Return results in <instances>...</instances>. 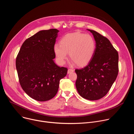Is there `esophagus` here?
Segmentation results:
<instances>
[{
  "mask_svg": "<svg viewBox=\"0 0 134 134\" xmlns=\"http://www.w3.org/2000/svg\"><path fill=\"white\" fill-rule=\"evenodd\" d=\"M73 71H74V70H73L72 69H69L68 70L67 73H68V74H70V73H71V72H73Z\"/></svg>",
  "mask_w": 134,
  "mask_h": 134,
  "instance_id": "1",
  "label": "esophagus"
}]
</instances>
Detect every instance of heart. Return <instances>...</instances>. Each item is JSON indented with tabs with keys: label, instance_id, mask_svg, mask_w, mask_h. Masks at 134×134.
I'll return each mask as SVG.
<instances>
[{
	"label": "heart",
	"instance_id": "b5f03b06",
	"mask_svg": "<svg viewBox=\"0 0 134 134\" xmlns=\"http://www.w3.org/2000/svg\"><path fill=\"white\" fill-rule=\"evenodd\" d=\"M60 44L55 43L53 51L58 62L65 64L69 54L70 59L79 66L87 64L94 54L96 43L92 36L88 34L74 32L65 35Z\"/></svg>",
	"mask_w": 134,
	"mask_h": 134
}]
</instances>
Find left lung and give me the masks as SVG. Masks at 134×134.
<instances>
[{
	"mask_svg": "<svg viewBox=\"0 0 134 134\" xmlns=\"http://www.w3.org/2000/svg\"><path fill=\"white\" fill-rule=\"evenodd\" d=\"M90 31L96 43L91 60L84 67L76 69V87L81 96L94 101L107 94L118 74V53L107 37L97 32Z\"/></svg>",
	"mask_w": 134,
	"mask_h": 134,
	"instance_id": "obj_1",
	"label": "left lung"
}]
</instances>
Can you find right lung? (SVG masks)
I'll return each mask as SVG.
<instances>
[{
  "mask_svg": "<svg viewBox=\"0 0 134 134\" xmlns=\"http://www.w3.org/2000/svg\"><path fill=\"white\" fill-rule=\"evenodd\" d=\"M59 30L38 32L23 43L16 60L20 85L31 98L38 101L52 99L67 68L57 66L53 60V46Z\"/></svg>",
  "mask_w": 134,
  "mask_h": 134,
  "instance_id": "1",
  "label": "right lung"
}]
</instances>
